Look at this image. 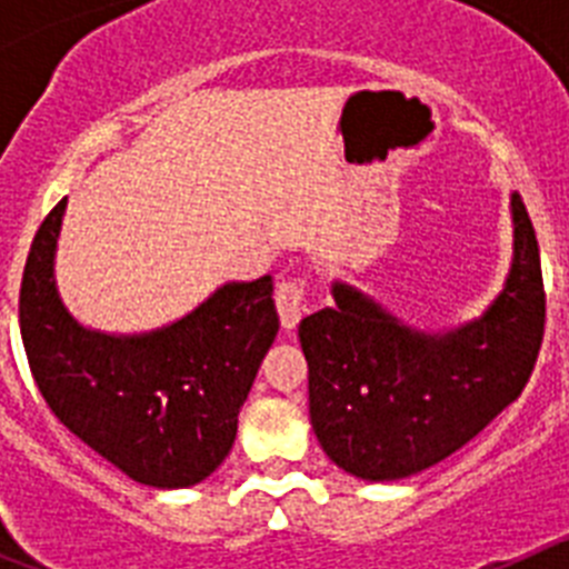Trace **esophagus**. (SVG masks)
Returning a JSON list of instances; mask_svg holds the SVG:
<instances>
[{"label":"esophagus","mask_w":569,"mask_h":569,"mask_svg":"<svg viewBox=\"0 0 569 569\" xmlns=\"http://www.w3.org/2000/svg\"><path fill=\"white\" fill-rule=\"evenodd\" d=\"M276 308H279L281 328H296L305 310V281L281 279L276 284Z\"/></svg>","instance_id":"34e87169"}]
</instances>
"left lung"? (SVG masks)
<instances>
[{"label":"left lung","instance_id":"1","mask_svg":"<svg viewBox=\"0 0 569 569\" xmlns=\"http://www.w3.org/2000/svg\"><path fill=\"white\" fill-rule=\"evenodd\" d=\"M510 210V273L481 319L425 333L345 281L333 284V308L301 319L310 425L341 470L367 481L413 476L521 396L545 339V281L519 193Z\"/></svg>","mask_w":569,"mask_h":569}]
</instances>
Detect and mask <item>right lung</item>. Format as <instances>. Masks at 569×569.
<instances>
[{"label":"right lung","instance_id":"obj_1","mask_svg":"<svg viewBox=\"0 0 569 569\" xmlns=\"http://www.w3.org/2000/svg\"><path fill=\"white\" fill-rule=\"evenodd\" d=\"M64 204L33 236L19 290L39 393L70 433L139 485H199L230 453L241 405L279 333L273 279L230 281L184 319L142 336L88 330L53 279Z\"/></svg>","mask_w":569,"mask_h":569}]
</instances>
